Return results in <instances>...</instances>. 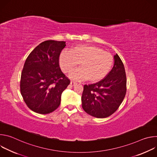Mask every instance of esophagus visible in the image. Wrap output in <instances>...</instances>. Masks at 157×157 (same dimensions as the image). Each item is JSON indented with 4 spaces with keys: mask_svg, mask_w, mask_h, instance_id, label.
<instances>
[{
    "mask_svg": "<svg viewBox=\"0 0 157 157\" xmlns=\"http://www.w3.org/2000/svg\"><path fill=\"white\" fill-rule=\"evenodd\" d=\"M70 84H71V86H75V85H76V84H77V83H76V82H75V81H71L70 82Z\"/></svg>",
    "mask_w": 157,
    "mask_h": 157,
    "instance_id": "1",
    "label": "esophagus"
}]
</instances>
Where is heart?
<instances>
[{
    "instance_id": "obj_1",
    "label": "heart",
    "mask_w": 157,
    "mask_h": 157,
    "mask_svg": "<svg viewBox=\"0 0 157 157\" xmlns=\"http://www.w3.org/2000/svg\"><path fill=\"white\" fill-rule=\"evenodd\" d=\"M114 59L109 53L96 46L79 45L71 48L69 52L63 51L59 56V65L64 73L71 72L78 64L79 68L70 76L77 80L87 79L96 82L104 78L113 66Z\"/></svg>"
}]
</instances>
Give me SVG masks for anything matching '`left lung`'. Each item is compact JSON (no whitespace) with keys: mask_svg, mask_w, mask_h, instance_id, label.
Instances as JSON below:
<instances>
[{"mask_svg":"<svg viewBox=\"0 0 157 157\" xmlns=\"http://www.w3.org/2000/svg\"><path fill=\"white\" fill-rule=\"evenodd\" d=\"M114 66L100 81L84 86L81 101L84 110L97 118H105L117 110L126 94L127 79L124 64L117 54Z\"/></svg>","mask_w":157,"mask_h":157,"instance_id":"1","label":"left lung"}]
</instances>
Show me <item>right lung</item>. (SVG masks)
<instances>
[{
  "label": "right lung",
  "instance_id": "obj_1",
  "mask_svg": "<svg viewBox=\"0 0 157 157\" xmlns=\"http://www.w3.org/2000/svg\"><path fill=\"white\" fill-rule=\"evenodd\" d=\"M63 41L41 43L27 57L20 79V93L27 105L41 114L52 113L59 105L61 94L70 83L61 71L59 56Z\"/></svg>",
  "mask_w": 157,
  "mask_h": 157
}]
</instances>
